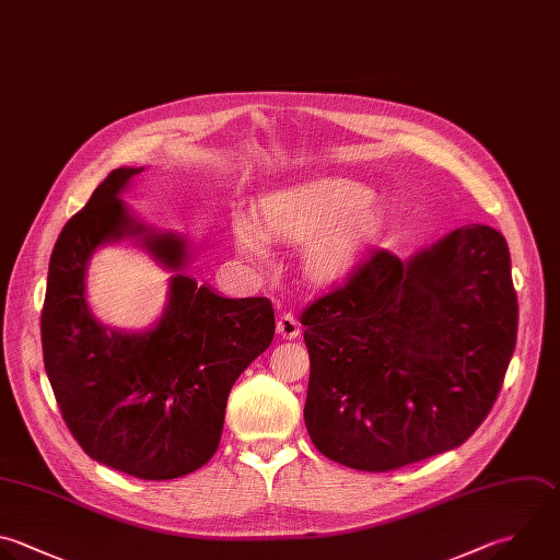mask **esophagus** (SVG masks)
I'll use <instances>...</instances> for the list:
<instances>
[{
    "label": "esophagus",
    "instance_id": "esophagus-1",
    "mask_svg": "<svg viewBox=\"0 0 560 560\" xmlns=\"http://www.w3.org/2000/svg\"><path fill=\"white\" fill-rule=\"evenodd\" d=\"M276 330L278 335H282L284 339H295L300 335V324L298 319L291 315V313H282L278 324H276Z\"/></svg>",
    "mask_w": 560,
    "mask_h": 560
}]
</instances>
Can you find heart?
I'll use <instances>...</instances> for the list:
<instances>
[{
  "mask_svg": "<svg viewBox=\"0 0 560 560\" xmlns=\"http://www.w3.org/2000/svg\"><path fill=\"white\" fill-rule=\"evenodd\" d=\"M370 199L372 190L348 177L308 179L258 201L260 230L276 241L306 243L304 273L317 284H337L383 236L387 214ZM236 243L247 258H267L262 234L247 221L236 223Z\"/></svg>",
  "mask_w": 560,
  "mask_h": 560,
  "instance_id": "obj_1",
  "label": "heart"
}]
</instances>
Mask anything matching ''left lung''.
<instances>
[{
  "label": "left lung",
  "instance_id": "left-lung-1",
  "mask_svg": "<svg viewBox=\"0 0 560 560\" xmlns=\"http://www.w3.org/2000/svg\"><path fill=\"white\" fill-rule=\"evenodd\" d=\"M300 322L319 453L383 472L451 451L492 409L514 352L505 238L464 225L409 260L378 249Z\"/></svg>",
  "mask_w": 560,
  "mask_h": 560
}]
</instances>
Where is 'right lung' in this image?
Listing matches in <instances>:
<instances>
[{
	"instance_id": "obj_1",
	"label": "right lung",
	"mask_w": 560,
	"mask_h": 560,
	"mask_svg": "<svg viewBox=\"0 0 560 560\" xmlns=\"http://www.w3.org/2000/svg\"><path fill=\"white\" fill-rule=\"evenodd\" d=\"M144 168H116L63 228L42 311L44 365L61 416L83 451L140 479H175L219 448L232 385L276 332L267 298H223L197 284L186 241L136 221L120 199ZM136 237L176 271L161 322L144 334L101 325L84 276L103 244Z\"/></svg>"
}]
</instances>
